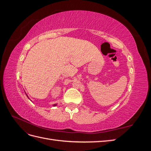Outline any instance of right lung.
I'll return each instance as SVG.
<instances>
[{"mask_svg":"<svg viewBox=\"0 0 151 151\" xmlns=\"http://www.w3.org/2000/svg\"><path fill=\"white\" fill-rule=\"evenodd\" d=\"M26 96H27V94H26ZM57 105V104H53V106H56Z\"/></svg>","mask_w":151,"mask_h":151,"instance_id":"1","label":"right lung"}]
</instances>
